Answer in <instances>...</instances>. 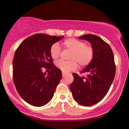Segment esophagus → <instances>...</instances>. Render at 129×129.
<instances>
[{"label":"esophagus","instance_id":"esophagus-1","mask_svg":"<svg viewBox=\"0 0 129 129\" xmlns=\"http://www.w3.org/2000/svg\"><path fill=\"white\" fill-rule=\"evenodd\" d=\"M66 75H67V74H65V73H64V72L62 73V77H65Z\"/></svg>","mask_w":129,"mask_h":129}]
</instances>
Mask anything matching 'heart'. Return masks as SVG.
Returning <instances> with one entry per match:
<instances>
[{"label": "heart", "instance_id": "b5f03b06", "mask_svg": "<svg viewBox=\"0 0 129 129\" xmlns=\"http://www.w3.org/2000/svg\"><path fill=\"white\" fill-rule=\"evenodd\" d=\"M63 46L65 48L71 50L69 59L70 61H65L59 60L55 62L57 68L62 72L67 73L72 70H76L77 63L80 67H85L89 64L94 57V49L91 46H86L83 42L76 39L70 38L63 42ZM50 55L53 59L59 57L61 48L58 43H54L50 47Z\"/></svg>", "mask_w": 129, "mask_h": 129}]
</instances>
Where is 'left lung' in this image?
Segmentation results:
<instances>
[{
  "label": "left lung",
  "instance_id": "obj_1",
  "mask_svg": "<svg viewBox=\"0 0 129 129\" xmlns=\"http://www.w3.org/2000/svg\"><path fill=\"white\" fill-rule=\"evenodd\" d=\"M86 40L94 49V57L81 72L86 76L73 74L70 90L74 100L81 105L91 106L99 103L109 91L116 74L114 57L111 48L100 37L87 34L79 37Z\"/></svg>",
  "mask_w": 129,
  "mask_h": 129
}]
</instances>
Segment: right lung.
<instances>
[{
	"mask_svg": "<svg viewBox=\"0 0 129 129\" xmlns=\"http://www.w3.org/2000/svg\"><path fill=\"white\" fill-rule=\"evenodd\" d=\"M63 37L35 34L22 42L15 53L13 82L20 96L31 105L42 107L53 98L62 73L53 63L50 50ZM43 67L51 71L46 75Z\"/></svg>",
	"mask_w": 129,
	"mask_h": 129,
	"instance_id": "right-lung-1",
	"label": "right lung"
}]
</instances>
